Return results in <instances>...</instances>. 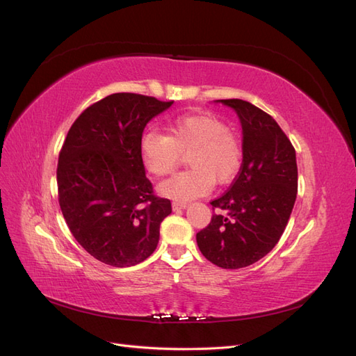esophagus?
Wrapping results in <instances>:
<instances>
[{"label": "esophagus", "instance_id": "esophagus-1", "mask_svg": "<svg viewBox=\"0 0 356 356\" xmlns=\"http://www.w3.org/2000/svg\"><path fill=\"white\" fill-rule=\"evenodd\" d=\"M172 208H174V211L186 209L187 208V203L186 202H172Z\"/></svg>", "mask_w": 356, "mask_h": 356}]
</instances>
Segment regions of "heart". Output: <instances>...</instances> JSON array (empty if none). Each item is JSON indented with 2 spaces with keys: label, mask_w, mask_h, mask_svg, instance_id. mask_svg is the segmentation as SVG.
Wrapping results in <instances>:
<instances>
[{
  "label": "heart",
  "mask_w": 356,
  "mask_h": 356,
  "mask_svg": "<svg viewBox=\"0 0 356 356\" xmlns=\"http://www.w3.org/2000/svg\"><path fill=\"white\" fill-rule=\"evenodd\" d=\"M190 154V169L161 182V196L187 202L208 195L213 182L230 184L243 165V147L227 123L209 113L184 114L172 120L166 135L148 131L139 141V156L149 175L166 177Z\"/></svg>",
  "instance_id": "obj_1"
}]
</instances>
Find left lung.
I'll return each instance as SVG.
<instances>
[{"label": "left lung", "instance_id": "1", "mask_svg": "<svg viewBox=\"0 0 356 356\" xmlns=\"http://www.w3.org/2000/svg\"><path fill=\"white\" fill-rule=\"evenodd\" d=\"M238 113L243 165L229 190L211 202V222L196 234L200 252L222 268L251 266L270 252L297 197L296 149L275 118L242 99H221Z\"/></svg>", "mask_w": 356, "mask_h": 356}]
</instances>
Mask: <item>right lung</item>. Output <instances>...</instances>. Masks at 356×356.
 <instances>
[{
  "instance_id": "obj_1",
  "label": "right lung",
  "mask_w": 356,
  "mask_h": 356,
  "mask_svg": "<svg viewBox=\"0 0 356 356\" xmlns=\"http://www.w3.org/2000/svg\"><path fill=\"white\" fill-rule=\"evenodd\" d=\"M172 104L113 93L88 106L63 141L56 170L60 211L75 241L105 264L144 261L172 212L170 200L154 195L139 156L144 127Z\"/></svg>"
}]
</instances>
